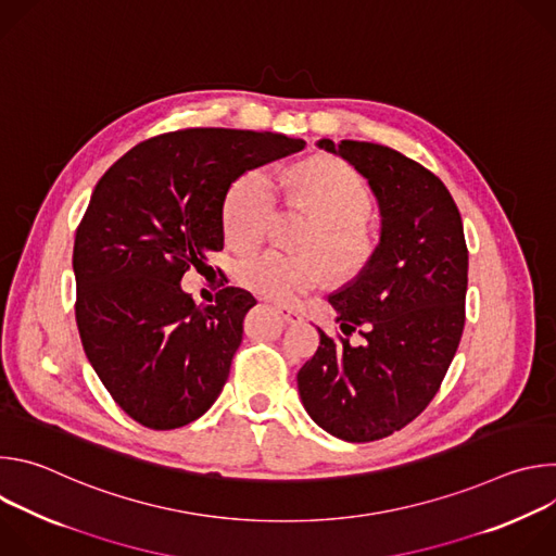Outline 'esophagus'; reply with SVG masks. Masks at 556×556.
Instances as JSON below:
<instances>
[{"label": "esophagus", "instance_id": "1", "mask_svg": "<svg viewBox=\"0 0 556 556\" xmlns=\"http://www.w3.org/2000/svg\"><path fill=\"white\" fill-rule=\"evenodd\" d=\"M277 312L281 314V319H283L286 324H301V321H303V314H301L299 309H294V307H283V305H279Z\"/></svg>", "mask_w": 556, "mask_h": 556}]
</instances>
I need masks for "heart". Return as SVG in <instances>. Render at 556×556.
<instances>
[{
  "label": "heart",
  "instance_id": "1",
  "mask_svg": "<svg viewBox=\"0 0 556 556\" xmlns=\"http://www.w3.org/2000/svg\"><path fill=\"white\" fill-rule=\"evenodd\" d=\"M296 195L321 213L305 247L324 249L339 275L358 273L371 255V235L365 226L371 193L363 178L337 161H307L290 176ZM277 211V185L270 172L257 167L235 180L224 206L226 240L235 249H253L268 235ZM330 268L319 251H264L247 257L237 279L251 292L270 301L296 296L328 281Z\"/></svg>",
  "mask_w": 556,
  "mask_h": 556
}]
</instances>
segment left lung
<instances>
[{"label":"left lung","mask_w":556,"mask_h":556,"mask_svg":"<svg viewBox=\"0 0 556 556\" xmlns=\"http://www.w3.org/2000/svg\"><path fill=\"white\" fill-rule=\"evenodd\" d=\"M367 178L380 244L361 275L330 296L343 334L324 330L299 369L305 412L348 442H374L416 420L438 393L464 332L468 249L459 211L438 176L384 144L324 138Z\"/></svg>","instance_id":"left-lung-1"}]
</instances>
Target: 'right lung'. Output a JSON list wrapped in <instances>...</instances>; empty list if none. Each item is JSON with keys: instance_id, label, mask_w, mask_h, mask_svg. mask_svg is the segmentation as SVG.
<instances>
[{"instance_id": "right-lung-1", "label": "right lung", "mask_w": 556, "mask_h": 556, "mask_svg": "<svg viewBox=\"0 0 556 556\" xmlns=\"http://www.w3.org/2000/svg\"><path fill=\"white\" fill-rule=\"evenodd\" d=\"M303 147L283 134L189 127L142 140L99 180L74 237V314L101 382L142 427H185L217 401L257 301L226 286L195 305L180 281L224 249L232 182Z\"/></svg>"}]
</instances>
